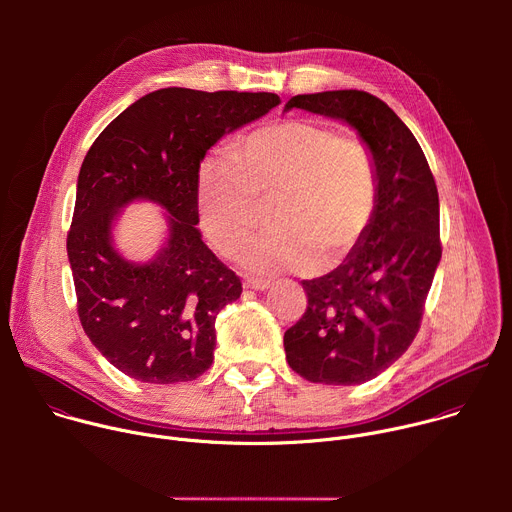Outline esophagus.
I'll list each match as a JSON object with an SVG mask.
<instances>
[{
    "label": "esophagus",
    "mask_w": 512,
    "mask_h": 512,
    "mask_svg": "<svg viewBox=\"0 0 512 512\" xmlns=\"http://www.w3.org/2000/svg\"><path fill=\"white\" fill-rule=\"evenodd\" d=\"M269 285H271V281H269V279H263V277H247V279H245V287L257 289V291H265Z\"/></svg>",
    "instance_id": "esophagus-1"
}]
</instances>
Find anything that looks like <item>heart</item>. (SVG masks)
Wrapping results in <instances>:
<instances>
[{
  "mask_svg": "<svg viewBox=\"0 0 512 512\" xmlns=\"http://www.w3.org/2000/svg\"><path fill=\"white\" fill-rule=\"evenodd\" d=\"M271 229L245 263L257 273L332 269L369 233L379 204L377 160L362 135L312 119L253 129L231 154L204 158L196 174L200 227L235 257L269 202Z\"/></svg>",
  "mask_w": 512,
  "mask_h": 512,
  "instance_id": "obj_1",
  "label": "heart"
}]
</instances>
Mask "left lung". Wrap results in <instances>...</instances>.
Masks as SVG:
<instances>
[{"label": "left lung", "mask_w": 512, "mask_h": 512, "mask_svg": "<svg viewBox=\"0 0 512 512\" xmlns=\"http://www.w3.org/2000/svg\"><path fill=\"white\" fill-rule=\"evenodd\" d=\"M306 109L352 125L377 160L379 204L369 233L334 271L304 279V316L283 336L289 367L310 383L360 385L381 375L419 332L442 259L440 198L423 150L379 97L364 91L296 95Z\"/></svg>", "instance_id": "left-lung-1"}]
</instances>
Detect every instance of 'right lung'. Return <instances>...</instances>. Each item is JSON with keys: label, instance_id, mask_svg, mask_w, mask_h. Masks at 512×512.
<instances>
[{"label": "right lung", "instance_id": "obj_1", "mask_svg": "<svg viewBox=\"0 0 512 512\" xmlns=\"http://www.w3.org/2000/svg\"><path fill=\"white\" fill-rule=\"evenodd\" d=\"M279 105L275 93L160 89L117 115L81 166L66 251L77 312L97 350L127 377L172 385L212 364L214 320L243 283L196 229V174L227 131ZM148 197L171 214L167 247L145 266L110 245L118 208Z\"/></svg>", "mask_w": 512, "mask_h": 512}]
</instances>
